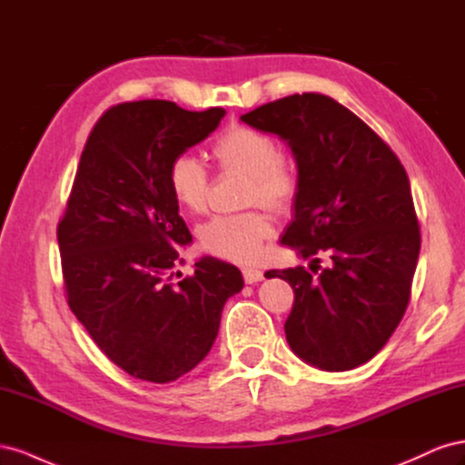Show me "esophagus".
Here are the masks:
<instances>
[{"instance_id": "obj_1", "label": "esophagus", "mask_w": 465, "mask_h": 465, "mask_svg": "<svg viewBox=\"0 0 465 465\" xmlns=\"http://www.w3.org/2000/svg\"><path fill=\"white\" fill-rule=\"evenodd\" d=\"M242 277H244V283L252 285V283H258V281L263 279V272L254 270V267H244Z\"/></svg>"}]
</instances>
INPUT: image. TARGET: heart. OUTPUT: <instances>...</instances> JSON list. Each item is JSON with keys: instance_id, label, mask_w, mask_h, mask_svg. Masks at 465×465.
<instances>
[{"instance_id": "b5f03b06", "label": "heart", "mask_w": 465, "mask_h": 465, "mask_svg": "<svg viewBox=\"0 0 465 465\" xmlns=\"http://www.w3.org/2000/svg\"><path fill=\"white\" fill-rule=\"evenodd\" d=\"M219 171L248 176L246 202L273 211H287L299 195V174L289 159L279 154L275 139L248 125H232L211 143ZM166 184L174 202L188 213H203L209 202L211 178L207 168L190 153H180L168 163ZM275 227L270 215L246 211L217 215L200 229V246L211 256L236 263H252L262 256L263 242Z\"/></svg>"}]
</instances>
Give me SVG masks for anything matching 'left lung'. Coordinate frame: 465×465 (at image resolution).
Returning a JSON list of instances; mask_svg holds the SVG:
<instances>
[{"instance_id": "obj_1", "label": "left lung", "mask_w": 465, "mask_h": 465, "mask_svg": "<svg viewBox=\"0 0 465 465\" xmlns=\"http://www.w3.org/2000/svg\"><path fill=\"white\" fill-rule=\"evenodd\" d=\"M241 120L279 135L297 159L301 188L281 244L314 263L322 252L331 260L312 273L301 265L265 273L294 292L287 341L312 367L355 369L386 345L411 297L420 232L405 168L326 94H291Z\"/></svg>"}]
</instances>
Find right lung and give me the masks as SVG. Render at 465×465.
<instances>
[{
    "label": "right lung",
    "mask_w": 465,
    "mask_h": 465,
    "mask_svg": "<svg viewBox=\"0 0 465 465\" xmlns=\"http://www.w3.org/2000/svg\"><path fill=\"white\" fill-rule=\"evenodd\" d=\"M223 108L171 101L108 108L81 153L58 244L67 304L98 349L134 378L166 384L205 359L223 306L244 287L238 267L195 262L176 281L192 234L166 184L168 163L213 132Z\"/></svg>",
    "instance_id": "add662e5"
}]
</instances>
